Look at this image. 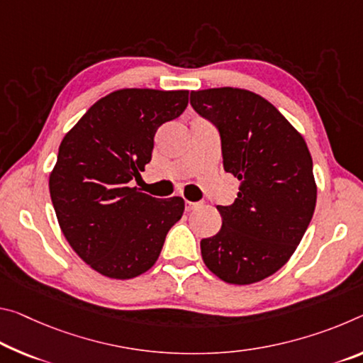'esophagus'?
<instances>
[{"label":"esophagus","mask_w":363,"mask_h":363,"mask_svg":"<svg viewBox=\"0 0 363 363\" xmlns=\"http://www.w3.org/2000/svg\"><path fill=\"white\" fill-rule=\"evenodd\" d=\"M199 205H200L199 202H189V200H187V202H186V211H192V210L197 208Z\"/></svg>","instance_id":"obj_1"}]
</instances>
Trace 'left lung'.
<instances>
[{"mask_svg": "<svg viewBox=\"0 0 363 363\" xmlns=\"http://www.w3.org/2000/svg\"><path fill=\"white\" fill-rule=\"evenodd\" d=\"M191 105L220 132L224 171L242 181L233 205L216 206L223 226L200 240L202 258L229 284L257 283L289 260L312 221L316 186L307 143L254 91H191Z\"/></svg>", "mask_w": 363, "mask_h": 363, "instance_id": "obj_1", "label": "left lung"}]
</instances>
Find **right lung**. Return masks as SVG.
Wrapping results in <instances>:
<instances>
[{
	"label": "right lung",
	"mask_w": 363,
	"mask_h": 363,
	"mask_svg": "<svg viewBox=\"0 0 363 363\" xmlns=\"http://www.w3.org/2000/svg\"><path fill=\"white\" fill-rule=\"evenodd\" d=\"M187 103V90L113 91L61 142L51 202L67 242L103 276L130 279L150 269L181 220V197L155 199L130 182L150 163L160 125L179 118Z\"/></svg>",
	"instance_id": "add662e5"
}]
</instances>
